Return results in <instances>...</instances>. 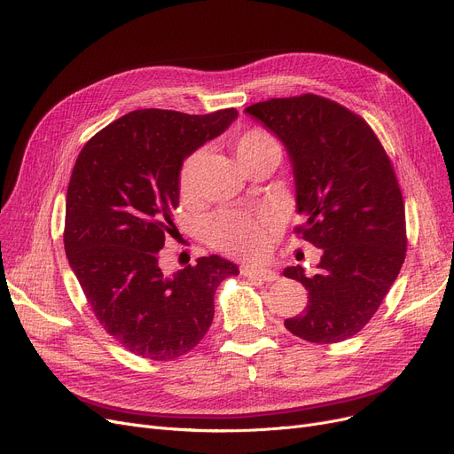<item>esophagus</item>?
<instances>
[{
    "mask_svg": "<svg viewBox=\"0 0 454 454\" xmlns=\"http://www.w3.org/2000/svg\"><path fill=\"white\" fill-rule=\"evenodd\" d=\"M241 272L247 276V278H254V280H262V282H274L278 278V274L270 269L265 267H255V265H247L241 269Z\"/></svg>",
    "mask_w": 454,
    "mask_h": 454,
    "instance_id": "esophagus-1",
    "label": "esophagus"
}]
</instances>
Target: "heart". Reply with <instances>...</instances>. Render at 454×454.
Returning a JSON list of instances; mask_svg holds the SVG:
<instances>
[{
  "label": "heart",
  "instance_id": "b5f03b06",
  "mask_svg": "<svg viewBox=\"0 0 454 454\" xmlns=\"http://www.w3.org/2000/svg\"><path fill=\"white\" fill-rule=\"evenodd\" d=\"M272 145L276 143L267 131L248 129L235 141V153H238L239 161H243L245 157ZM206 163V150H194L184 161L178 176V189L184 200L194 199L196 192H199ZM278 223V213L270 207H263L254 213L224 211L209 223V243L216 250L231 255L255 258V255H262L267 250Z\"/></svg>",
  "mask_w": 454,
  "mask_h": 454
}]
</instances>
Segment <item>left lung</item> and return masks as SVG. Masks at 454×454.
<instances>
[{"instance_id": "8db88e82", "label": "left lung", "mask_w": 454, "mask_h": 454, "mask_svg": "<svg viewBox=\"0 0 454 454\" xmlns=\"http://www.w3.org/2000/svg\"><path fill=\"white\" fill-rule=\"evenodd\" d=\"M245 113L284 143L306 219L294 233L323 250L309 278L301 265L284 270L308 291L304 313L284 325L309 343L348 340L404 263L406 215L389 157L360 114L317 94L272 98Z\"/></svg>"}]
</instances>
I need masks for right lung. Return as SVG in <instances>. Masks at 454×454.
Masks as SVG:
<instances>
[{
    "label": "right lung",
    "mask_w": 454,
    "mask_h": 454,
    "mask_svg": "<svg viewBox=\"0 0 454 454\" xmlns=\"http://www.w3.org/2000/svg\"><path fill=\"white\" fill-rule=\"evenodd\" d=\"M238 111L139 109L98 131L67 191L65 252L96 319L137 356L168 362L211 326L215 291L235 263L209 255L163 276L160 250L176 230L184 160L219 137Z\"/></svg>",
    "instance_id": "right-lung-1"
}]
</instances>
